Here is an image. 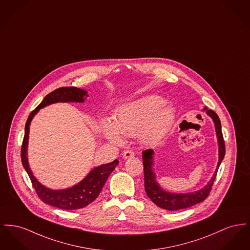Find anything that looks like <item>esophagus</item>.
Masks as SVG:
<instances>
[{"instance_id": "obj_1", "label": "esophagus", "mask_w": 250, "mask_h": 250, "mask_svg": "<svg viewBox=\"0 0 250 250\" xmlns=\"http://www.w3.org/2000/svg\"><path fill=\"white\" fill-rule=\"evenodd\" d=\"M135 155H134V152L132 150H125L123 152V158L124 159H131Z\"/></svg>"}]
</instances>
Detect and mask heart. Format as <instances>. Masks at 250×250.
<instances>
[{"instance_id":"obj_1","label":"heart","mask_w":250,"mask_h":250,"mask_svg":"<svg viewBox=\"0 0 250 250\" xmlns=\"http://www.w3.org/2000/svg\"><path fill=\"white\" fill-rule=\"evenodd\" d=\"M158 95H146L121 106L114 116V123L104 122L105 137L115 144H122L123 137L139 135L141 141L152 145L166 135L175 123L176 110Z\"/></svg>"}]
</instances>
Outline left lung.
<instances>
[{"label":"left lung","mask_w":250,"mask_h":250,"mask_svg":"<svg viewBox=\"0 0 250 250\" xmlns=\"http://www.w3.org/2000/svg\"><path fill=\"white\" fill-rule=\"evenodd\" d=\"M207 114L211 117L214 122L215 130L218 140V146H219V161L216 167V170L209 180V182L206 185L204 188L197 191H193L190 193H173L162 190V187L159 185V183L156 181V175L153 172V157H154V151L152 149H147L143 152V161H144V174H145V189L146 191L147 196L155 203L167 210H178L182 208H186L191 206L198 204L202 201H204L206 198L208 196L209 192L211 191V187L213 185V182L215 180V177L217 175L218 168L220 166L221 162L223 161L226 153V147L225 142L221 129L220 119L218 115L211 109H208L204 107Z\"/></svg>","instance_id":"left-lung-1"}]
</instances>
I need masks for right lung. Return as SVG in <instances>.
<instances>
[{
	"mask_svg": "<svg viewBox=\"0 0 250 250\" xmlns=\"http://www.w3.org/2000/svg\"><path fill=\"white\" fill-rule=\"evenodd\" d=\"M87 91L76 87H62L57 88L45 96L31 113L25 124V133L21 146V162L29 176L33 187L35 188L39 197L48 205L54 206L62 209H78L90 204L102 191L103 186L111 172L119 163L118 160L110 163L100 165L91 170L83 180L71 188L65 190H51L40 183L33 176L27 160V144L29 137V126L33 117L38 111L51 104L58 102H78L83 103L88 97Z\"/></svg>",
	"mask_w": 250,
	"mask_h": 250,
	"instance_id": "right-lung-1",
	"label": "right lung"
}]
</instances>
